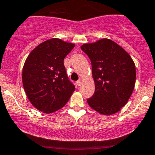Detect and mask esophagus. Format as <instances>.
Returning a JSON list of instances; mask_svg holds the SVG:
<instances>
[{
	"label": "esophagus",
	"instance_id": "obj_1",
	"mask_svg": "<svg viewBox=\"0 0 155 155\" xmlns=\"http://www.w3.org/2000/svg\"><path fill=\"white\" fill-rule=\"evenodd\" d=\"M76 84H77L78 86H81V84H82V82H81V80H78L77 82H76Z\"/></svg>",
	"mask_w": 155,
	"mask_h": 155
}]
</instances>
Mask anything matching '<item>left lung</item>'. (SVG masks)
<instances>
[{
	"instance_id": "1",
	"label": "left lung",
	"mask_w": 155,
	"mask_h": 155,
	"mask_svg": "<svg viewBox=\"0 0 155 155\" xmlns=\"http://www.w3.org/2000/svg\"><path fill=\"white\" fill-rule=\"evenodd\" d=\"M90 58L95 92L87 99L94 110L104 115L120 110L132 94L136 68L128 53L113 41L102 38L81 47Z\"/></svg>"
}]
</instances>
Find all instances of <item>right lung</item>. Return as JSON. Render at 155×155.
<instances>
[{"label": "right lung", "mask_w": 155, "mask_h": 155, "mask_svg": "<svg viewBox=\"0 0 155 155\" xmlns=\"http://www.w3.org/2000/svg\"><path fill=\"white\" fill-rule=\"evenodd\" d=\"M75 47L58 38L38 45L29 54L23 68L22 82L34 107L53 113L64 107L75 91L65 71V56Z\"/></svg>", "instance_id": "1"}]
</instances>
